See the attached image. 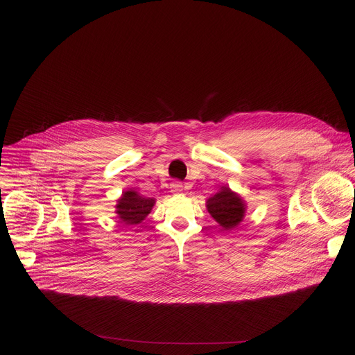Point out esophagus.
I'll return each mask as SVG.
<instances>
[{"label":"esophagus","instance_id":"1","mask_svg":"<svg viewBox=\"0 0 355 355\" xmlns=\"http://www.w3.org/2000/svg\"><path fill=\"white\" fill-rule=\"evenodd\" d=\"M171 191H173L174 193H180V192L182 191V184L178 182V181L173 182V184H171Z\"/></svg>","mask_w":355,"mask_h":355}]
</instances>
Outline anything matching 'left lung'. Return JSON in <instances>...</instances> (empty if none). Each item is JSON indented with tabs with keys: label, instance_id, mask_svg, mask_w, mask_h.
I'll return each mask as SVG.
<instances>
[{
	"label": "left lung",
	"instance_id": "left-lung-1",
	"mask_svg": "<svg viewBox=\"0 0 355 355\" xmlns=\"http://www.w3.org/2000/svg\"><path fill=\"white\" fill-rule=\"evenodd\" d=\"M207 209L225 230H230L243 220L245 204L240 195L229 187H222L219 192L207 200Z\"/></svg>",
	"mask_w": 355,
	"mask_h": 355
}]
</instances>
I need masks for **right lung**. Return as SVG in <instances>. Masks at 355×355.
Returning <instances> with one entry per match:
<instances>
[{"mask_svg": "<svg viewBox=\"0 0 355 355\" xmlns=\"http://www.w3.org/2000/svg\"><path fill=\"white\" fill-rule=\"evenodd\" d=\"M155 204V198H146L136 191L129 189L118 199L116 214L125 225H139L151 212Z\"/></svg>", "mask_w": 355, "mask_h": 355, "instance_id": "right-lung-1", "label": "right lung"}]
</instances>
